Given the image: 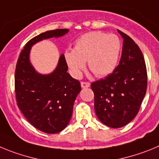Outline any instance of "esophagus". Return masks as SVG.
Returning a JSON list of instances; mask_svg holds the SVG:
<instances>
[{
	"label": "esophagus",
	"mask_w": 159,
	"mask_h": 159,
	"mask_svg": "<svg viewBox=\"0 0 159 159\" xmlns=\"http://www.w3.org/2000/svg\"><path fill=\"white\" fill-rule=\"evenodd\" d=\"M81 85L82 88H88L90 86V83L89 81H81Z\"/></svg>",
	"instance_id": "34e87169"
}]
</instances>
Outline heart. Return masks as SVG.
I'll list each match as a JSON object with an SVG mask.
<instances>
[{"mask_svg": "<svg viewBox=\"0 0 159 159\" xmlns=\"http://www.w3.org/2000/svg\"><path fill=\"white\" fill-rule=\"evenodd\" d=\"M121 48V40L116 35L94 31L79 37L74 50H66L64 56L74 77L81 76L87 61L93 74L104 77L111 74L116 67Z\"/></svg>", "mask_w": 159, "mask_h": 159, "instance_id": "b5f03b06", "label": "heart"}]
</instances>
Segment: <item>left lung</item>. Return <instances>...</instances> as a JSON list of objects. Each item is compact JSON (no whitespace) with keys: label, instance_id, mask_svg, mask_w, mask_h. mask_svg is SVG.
Segmentation results:
<instances>
[{"label":"left lung","instance_id":"obj_1","mask_svg":"<svg viewBox=\"0 0 159 159\" xmlns=\"http://www.w3.org/2000/svg\"><path fill=\"white\" fill-rule=\"evenodd\" d=\"M118 31L124 38L119 65L111 74L91 84L97 117L113 128H121L136 116L147 87L142 51L131 37Z\"/></svg>","mask_w":159,"mask_h":159}]
</instances>
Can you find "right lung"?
Masks as SVG:
<instances>
[{
	"label": "right lung",
	"mask_w": 159,
	"mask_h": 159,
	"mask_svg": "<svg viewBox=\"0 0 159 159\" xmlns=\"http://www.w3.org/2000/svg\"><path fill=\"white\" fill-rule=\"evenodd\" d=\"M69 30L56 29L30 39L20 54L15 71L17 105L28 122L39 131L55 134L69 124L74 103L81 91V83L67 73L65 56L61 55L52 74L41 75L29 62L31 46L44 39L59 37Z\"/></svg>",
	"instance_id": "add662e5"
}]
</instances>
